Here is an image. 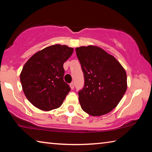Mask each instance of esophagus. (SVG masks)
Segmentation results:
<instances>
[{"mask_svg": "<svg viewBox=\"0 0 152 152\" xmlns=\"http://www.w3.org/2000/svg\"><path fill=\"white\" fill-rule=\"evenodd\" d=\"M70 88H71L72 90H74V83H73V82H72V83H70Z\"/></svg>", "mask_w": 152, "mask_h": 152, "instance_id": "34e87169", "label": "esophagus"}]
</instances>
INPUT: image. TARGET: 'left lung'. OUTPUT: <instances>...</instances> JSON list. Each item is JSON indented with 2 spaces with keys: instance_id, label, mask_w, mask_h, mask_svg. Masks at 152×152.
<instances>
[{
  "instance_id": "left-lung-1",
  "label": "left lung",
  "mask_w": 152,
  "mask_h": 152,
  "mask_svg": "<svg viewBox=\"0 0 152 152\" xmlns=\"http://www.w3.org/2000/svg\"><path fill=\"white\" fill-rule=\"evenodd\" d=\"M84 73V86L78 92L82 110L101 116L117 106L127 88V74L114 56L96 45L76 48Z\"/></svg>"
}]
</instances>
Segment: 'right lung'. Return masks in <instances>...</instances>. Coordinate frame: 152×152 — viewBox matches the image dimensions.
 Returning <instances> with one entry per match:
<instances>
[{
    "label": "right lung",
    "instance_id": "1",
    "mask_svg": "<svg viewBox=\"0 0 152 152\" xmlns=\"http://www.w3.org/2000/svg\"><path fill=\"white\" fill-rule=\"evenodd\" d=\"M74 49L56 44L36 52L23 68L20 80L24 94L33 106L49 111L63 103L70 91L64 81V63Z\"/></svg>",
    "mask_w": 152,
    "mask_h": 152
}]
</instances>
